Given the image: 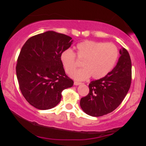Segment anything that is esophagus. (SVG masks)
I'll list each match as a JSON object with an SVG mask.
<instances>
[{
  "instance_id": "1",
  "label": "esophagus",
  "mask_w": 146,
  "mask_h": 146,
  "mask_svg": "<svg viewBox=\"0 0 146 146\" xmlns=\"http://www.w3.org/2000/svg\"><path fill=\"white\" fill-rule=\"evenodd\" d=\"M81 82H74V85H75V86H78V85H80V84H81Z\"/></svg>"
}]
</instances>
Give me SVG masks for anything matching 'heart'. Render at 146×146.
Wrapping results in <instances>:
<instances>
[{
  "instance_id": "b5f03b06",
  "label": "heart",
  "mask_w": 146,
  "mask_h": 146,
  "mask_svg": "<svg viewBox=\"0 0 146 146\" xmlns=\"http://www.w3.org/2000/svg\"><path fill=\"white\" fill-rule=\"evenodd\" d=\"M75 56L84 68L71 74L76 80H85L91 75L93 79H101L112 71L119 56L118 48L113 43L85 40L75 46ZM75 53L71 49L64 50L60 53V59L64 71L70 74L77 67Z\"/></svg>"
}]
</instances>
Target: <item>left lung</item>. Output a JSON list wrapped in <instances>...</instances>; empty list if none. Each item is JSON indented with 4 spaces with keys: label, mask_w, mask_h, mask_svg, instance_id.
Instances as JSON below:
<instances>
[{
    "label": "left lung",
    "mask_w": 146,
    "mask_h": 146,
    "mask_svg": "<svg viewBox=\"0 0 146 146\" xmlns=\"http://www.w3.org/2000/svg\"><path fill=\"white\" fill-rule=\"evenodd\" d=\"M115 67L104 78L89 84V93L80 100L87 115L100 117L111 113L121 103L131 84L132 64L128 51L122 47Z\"/></svg>",
    "instance_id": "left-lung-1"
}]
</instances>
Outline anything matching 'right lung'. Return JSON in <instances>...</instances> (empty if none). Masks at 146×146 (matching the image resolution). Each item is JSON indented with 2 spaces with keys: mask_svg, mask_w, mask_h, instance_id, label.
<instances>
[{
  "mask_svg": "<svg viewBox=\"0 0 146 146\" xmlns=\"http://www.w3.org/2000/svg\"><path fill=\"white\" fill-rule=\"evenodd\" d=\"M73 41L66 35L48 31L31 37L22 47L16 75L22 94L36 108H53L61 100L62 90L73 86L60 59Z\"/></svg>",
  "mask_w": 146,
  "mask_h": 146,
  "instance_id": "right-lung-1",
  "label": "right lung"
}]
</instances>
